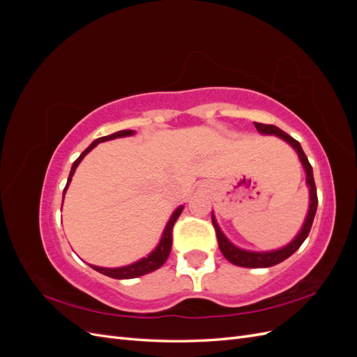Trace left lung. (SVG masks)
I'll return each instance as SVG.
<instances>
[{"label":"left lung","mask_w":357,"mask_h":357,"mask_svg":"<svg viewBox=\"0 0 357 357\" xmlns=\"http://www.w3.org/2000/svg\"><path fill=\"white\" fill-rule=\"evenodd\" d=\"M255 126H256L259 134L275 135L278 138H282L283 142H286L289 146L294 147L295 152L298 153L301 164L305 169L307 186H308V192H310V204H308L310 207H308V213L305 215L304 225H302V228L298 232V235L287 245H284L282 248H277V250H269V252H252V250H244V248L236 247L235 244H232L228 238H226V235L222 232L220 226L218 225V220H215V218H214V213H211V220L214 225L215 234H218L220 252L231 264H234L236 266H244V268H268V266H274L280 262H283L284 259L294 255L301 247V244L305 241V238L310 234L312 220H314L316 211H317V189H316L314 177H312V167L310 165L308 158L305 156L299 142H296L295 138H291L289 134H286L284 131H282V129L274 126V125H264V123L255 122Z\"/></svg>","instance_id":"1"}]
</instances>
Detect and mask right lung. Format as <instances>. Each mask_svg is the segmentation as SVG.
I'll return each mask as SVG.
<instances>
[{
  "mask_svg": "<svg viewBox=\"0 0 357 357\" xmlns=\"http://www.w3.org/2000/svg\"><path fill=\"white\" fill-rule=\"evenodd\" d=\"M135 131H132V129H123V131H117L112 135H107V137H101V138H96L95 142L84 150V152L74 160V164L71 167V171H70V176H68V180H67V186L66 189H63V195H62V202H63V197H66V192H67V188L71 183V178L74 176V171L75 168L79 167V164L82 162V159L88 155L91 150L93 147L98 146L100 143H104V142H110V139H114V138H122V137H129V135H134ZM183 208H185V205H180V207L171 214V218L165 226L164 232H162V236H160V241L159 244L155 247L153 252H150L146 257H142L139 261L131 264V265H125V266H119V268H102V266H96V265H91V268H93L95 271H98L107 277H112V278H117V280H128V278H135V277H142V275H146L149 273L155 271V269L160 268L162 265L165 264V261L169 256V252H171V245H172V226H174L176 220L178 219V215L181 214Z\"/></svg>",
  "mask_w": 357,
  "mask_h": 357,
  "instance_id": "obj_1",
  "label": "right lung"
}]
</instances>
